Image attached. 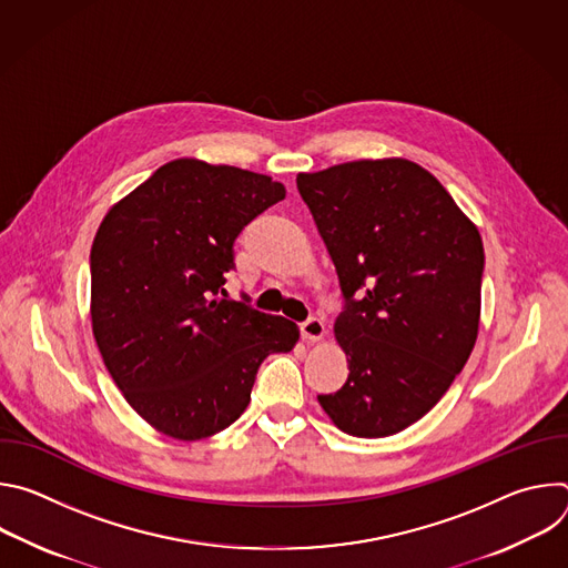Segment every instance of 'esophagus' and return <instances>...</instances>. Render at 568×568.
Segmentation results:
<instances>
[{
  "label": "esophagus",
  "instance_id": "esophagus-1",
  "mask_svg": "<svg viewBox=\"0 0 568 568\" xmlns=\"http://www.w3.org/2000/svg\"><path fill=\"white\" fill-rule=\"evenodd\" d=\"M301 335L307 342H318L323 339V335H326V326H323V321L318 316H310L301 323Z\"/></svg>",
  "mask_w": 568,
  "mask_h": 568
}]
</instances>
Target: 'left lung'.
I'll use <instances>...</instances> for the list:
<instances>
[{"mask_svg": "<svg viewBox=\"0 0 568 568\" xmlns=\"http://www.w3.org/2000/svg\"><path fill=\"white\" fill-rule=\"evenodd\" d=\"M296 186L344 294L335 335L351 373L318 404L351 436H393L436 407L474 348L480 235L407 159L348 161Z\"/></svg>", "mask_w": 568, "mask_h": 568, "instance_id": "left-lung-1", "label": "left lung"}]
</instances>
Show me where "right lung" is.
<instances>
[{
	"label": "right lung",
	"instance_id": "right-lung-1",
	"mask_svg": "<svg viewBox=\"0 0 568 568\" xmlns=\"http://www.w3.org/2000/svg\"><path fill=\"white\" fill-rule=\"evenodd\" d=\"M285 200V186L235 166L175 159L110 209L90 254L92 331L130 407L178 440L209 438L252 399L267 355L296 323L229 301L233 242Z\"/></svg>",
	"mask_w": 568,
	"mask_h": 568
}]
</instances>
